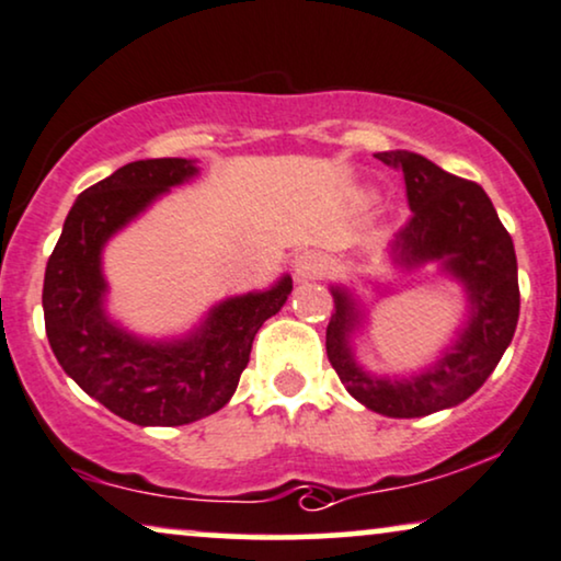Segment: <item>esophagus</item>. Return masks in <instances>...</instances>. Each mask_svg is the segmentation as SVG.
<instances>
[{"mask_svg":"<svg viewBox=\"0 0 561 561\" xmlns=\"http://www.w3.org/2000/svg\"><path fill=\"white\" fill-rule=\"evenodd\" d=\"M294 270H296V278L299 280H314V278H320L324 270H328V260H324L320 252H304L296 257Z\"/></svg>","mask_w":561,"mask_h":561,"instance_id":"esophagus-1","label":"esophagus"}]
</instances>
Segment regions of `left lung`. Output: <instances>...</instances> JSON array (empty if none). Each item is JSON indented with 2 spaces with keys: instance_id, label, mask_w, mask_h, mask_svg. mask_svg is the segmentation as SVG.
Masks as SVG:
<instances>
[{
  "instance_id": "1",
  "label": "left lung",
  "mask_w": 561,
  "mask_h": 561,
  "mask_svg": "<svg viewBox=\"0 0 561 561\" xmlns=\"http://www.w3.org/2000/svg\"><path fill=\"white\" fill-rule=\"evenodd\" d=\"M390 169L403 171L411 218L400 228L396 260L416 265L445 260L471 296V322L445 358L405 382L364 375L348 351L358 312L351 296L335 288V312L328 322V358L358 403L392 419H416L453 408L486 382L513 341L520 314L513 237L502 226L492 199L471 179L442 171L437 163L408 150L377 153Z\"/></svg>"
}]
</instances>
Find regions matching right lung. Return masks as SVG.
I'll return each mask as SVG.
<instances>
[{
  "instance_id": "add662e5",
  "label": "right lung",
  "mask_w": 561,
  "mask_h": 561,
  "mask_svg": "<svg viewBox=\"0 0 561 561\" xmlns=\"http://www.w3.org/2000/svg\"><path fill=\"white\" fill-rule=\"evenodd\" d=\"M184 158L116 169L75 199L44 275V322L61 369L116 416L182 426L224 408L247 369L252 341L291 294V278L213 309L203 333L174 345L140 343L103 314L101 247L150 199L195 174Z\"/></svg>"
}]
</instances>
